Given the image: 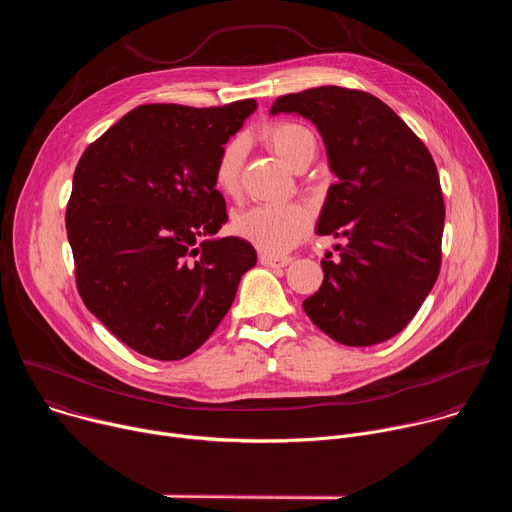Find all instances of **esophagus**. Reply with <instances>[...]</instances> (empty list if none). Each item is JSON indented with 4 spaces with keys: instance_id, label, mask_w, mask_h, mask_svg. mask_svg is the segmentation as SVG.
Masks as SVG:
<instances>
[{
    "instance_id": "34e87169",
    "label": "esophagus",
    "mask_w": 512,
    "mask_h": 512,
    "mask_svg": "<svg viewBox=\"0 0 512 512\" xmlns=\"http://www.w3.org/2000/svg\"><path fill=\"white\" fill-rule=\"evenodd\" d=\"M259 261H261V265H265V267H285V265H289L294 259L287 257V255H269V253H261V255H259Z\"/></svg>"
}]
</instances>
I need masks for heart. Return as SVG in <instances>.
Instances as JSON below:
<instances>
[{"instance_id": "heart-1", "label": "heart", "mask_w": 512, "mask_h": 512, "mask_svg": "<svg viewBox=\"0 0 512 512\" xmlns=\"http://www.w3.org/2000/svg\"><path fill=\"white\" fill-rule=\"evenodd\" d=\"M273 154L291 170L316 148L312 131L294 121H277L263 129ZM247 143L243 137L229 139L214 164V186L227 196L239 192L241 166L245 158ZM310 229V216L300 204H257L233 218V231L263 253L277 255L296 247Z\"/></svg>"}]
</instances>
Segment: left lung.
<instances>
[{"label":"left lung","mask_w":512,"mask_h":512,"mask_svg":"<svg viewBox=\"0 0 512 512\" xmlns=\"http://www.w3.org/2000/svg\"><path fill=\"white\" fill-rule=\"evenodd\" d=\"M271 113H300L318 127L336 182L316 231L348 239L338 261L322 259L324 281L306 314L346 346L393 338L442 265L446 208L429 150L389 105L356 89L283 95Z\"/></svg>","instance_id":"1"}]
</instances>
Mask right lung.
Returning <instances> with one entry per match:
<instances>
[{"label": "right lung", "instance_id": "right-lung-1", "mask_svg": "<svg viewBox=\"0 0 512 512\" xmlns=\"http://www.w3.org/2000/svg\"><path fill=\"white\" fill-rule=\"evenodd\" d=\"M257 109L139 105L81 156L66 206L79 294L135 352L180 360L229 312L255 249L214 239L227 204L214 188L223 145Z\"/></svg>", "mask_w": 512, "mask_h": 512}]
</instances>
